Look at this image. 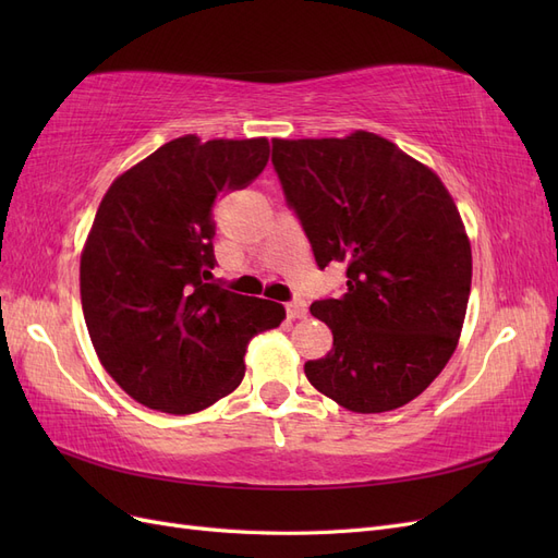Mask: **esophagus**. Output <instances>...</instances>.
<instances>
[{
	"label": "esophagus",
	"instance_id": "1",
	"mask_svg": "<svg viewBox=\"0 0 558 558\" xmlns=\"http://www.w3.org/2000/svg\"><path fill=\"white\" fill-rule=\"evenodd\" d=\"M286 316L289 318H305L307 316V302L293 298L291 302H286Z\"/></svg>",
	"mask_w": 558,
	"mask_h": 558
}]
</instances>
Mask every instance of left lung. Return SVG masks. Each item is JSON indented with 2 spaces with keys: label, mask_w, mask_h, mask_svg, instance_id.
I'll return each mask as SVG.
<instances>
[{
  "label": "left lung",
  "mask_w": 558,
  "mask_h": 558,
  "mask_svg": "<svg viewBox=\"0 0 558 558\" xmlns=\"http://www.w3.org/2000/svg\"><path fill=\"white\" fill-rule=\"evenodd\" d=\"M272 165L318 269L347 265L344 293L310 307L332 349L305 363L307 379L351 412L402 408L463 328L472 256L459 209L435 172L373 132L272 140Z\"/></svg>",
  "instance_id": "1"
}]
</instances>
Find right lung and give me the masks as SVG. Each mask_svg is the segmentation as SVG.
Masks as SVG:
<instances>
[{
	"label": "right lung",
	"mask_w": 558,
	"mask_h": 558,
	"mask_svg": "<svg viewBox=\"0 0 558 558\" xmlns=\"http://www.w3.org/2000/svg\"><path fill=\"white\" fill-rule=\"evenodd\" d=\"M260 140L185 134L118 177L81 256V305L93 347L128 396L193 414L232 393L253 335L277 328L279 302L214 281V205L267 165Z\"/></svg>",
	"instance_id": "add662e5"
}]
</instances>
